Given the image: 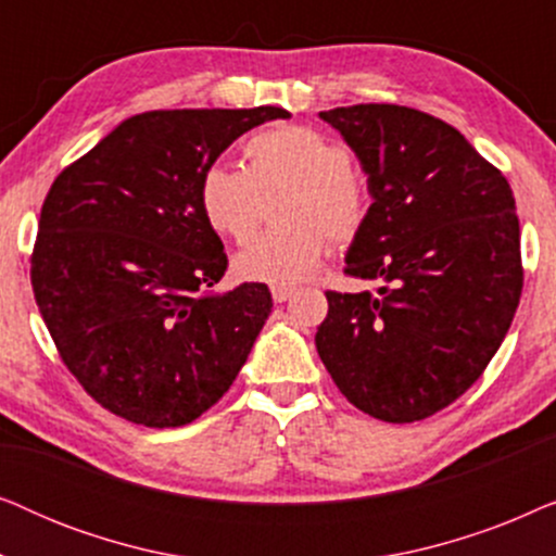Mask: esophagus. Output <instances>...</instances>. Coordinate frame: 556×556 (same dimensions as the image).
Returning a JSON list of instances; mask_svg holds the SVG:
<instances>
[{"instance_id":"obj_1","label":"esophagus","mask_w":556,"mask_h":556,"mask_svg":"<svg viewBox=\"0 0 556 556\" xmlns=\"http://www.w3.org/2000/svg\"><path fill=\"white\" fill-rule=\"evenodd\" d=\"M293 293H295V288H291V286H273L270 288V295H273V301H276V303L288 301Z\"/></svg>"}]
</instances>
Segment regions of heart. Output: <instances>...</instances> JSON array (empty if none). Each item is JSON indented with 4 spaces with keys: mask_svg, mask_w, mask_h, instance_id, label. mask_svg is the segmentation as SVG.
Here are the masks:
<instances>
[{
    "mask_svg": "<svg viewBox=\"0 0 556 556\" xmlns=\"http://www.w3.org/2000/svg\"><path fill=\"white\" fill-rule=\"evenodd\" d=\"M248 166L210 164L197 187L212 230L235 242L257 227L261 194L288 185L283 225L255 238L232 261L235 276L255 283H301L329 255L331 238L352 242L369 217V192L352 169V154L316 128L273 126L245 143Z\"/></svg>",
    "mask_w": 556,
    "mask_h": 556,
    "instance_id": "obj_1",
    "label": "heart"
}]
</instances>
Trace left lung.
Wrapping results in <instances>:
<instances>
[{"label":"left lung","instance_id":"1","mask_svg":"<svg viewBox=\"0 0 556 556\" xmlns=\"http://www.w3.org/2000/svg\"><path fill=\"white\" fill-rule=\"evenodd\" d=\"M359 159L369 217L329 291L316 349L341 394L377 420L415 422L460 397L498 352L521 299L519 217L504 174L428 113L359 103L318 113Z\"/></svg>","mask_w":556,"mask_h":556}]
</instances>
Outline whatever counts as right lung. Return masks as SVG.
<instances>
[{
  "instance_id": "obj_1",
  "label": "right lung",
  "mask_w": 556,
  "mask_h": 556,
  "mask_svg": "<svg viewBox=\"0 0 556 556\" xmlns=\"http://www.w3.org/2000/svg\"><path fill=\"white\" fill-rule=\"evenodd\" d=\"M288 116L278 105L147 111L52 181L29 270L35 301L65 367L113 415L179 428L248 362L270 291H215L227 255L197 187L235 139Z\"/></svg>"
}]
</instances>
